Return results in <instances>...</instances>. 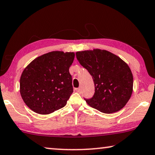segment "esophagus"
<instances>
[{
    "instance_id": "esophagus-1",
    "label": "esophagus",
    "mask_w": 155,
    "mask_h": 155,
    "mask_svg": "<svg viewBox=\"0 0 155 155\" xmlns=\"http://www.w3.org/2000/svg\"><path fill=\"white\" fill-rule=\"evenodd\" d=\"M75 90H76V91H78V92L80 93V92H81L82 89H81V88H80V87H79V88H76Z\"/></svg>"
}]
</instances>
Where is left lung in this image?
I'll return each mask as SVG.
<instances>
[{
    "mask_svg": "<svg viewBox=\"0 0 155 155\" xmlns=\"http://www.w3.org/2000/svg\"><path fill=\"white\" fill-rule=\"evenodd\" d=\"M81 66L93 78L95 92L87 104L104 113L120 110L133 91V75L129 66L120 57L106 50L95 49L76 52Z\"/></svg>",
    "mask_w": 155,
    "mask_h": 155,
    "instance_id": "obj_1",
    "label": "left lung"
}]
</instances>
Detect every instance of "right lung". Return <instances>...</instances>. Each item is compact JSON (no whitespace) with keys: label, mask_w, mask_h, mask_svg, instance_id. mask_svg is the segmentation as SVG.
Returning <instances> with one entry per match:
<instances>
[{"label":"right lung","mask_w":155,"mask_h":155,"mask_svg":"<svg viewBox=\"0 0 155 155\" xmlns=\"http://www.w3.org/2000/svg\"><path fill=\"white\" fill-rule=\"evenodd\" d=\"M75 54L51 51L37 57L20 78V94L35 113L47 115L66 105L73 92L69 68Z\"/></svg>","instance_id":"obj_1"}]
</instances>
